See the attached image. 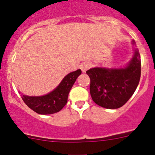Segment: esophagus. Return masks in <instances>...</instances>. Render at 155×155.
<instances>
[{"label": "esophagus", "instance_id": "obj_1", "mask_svg": "<svg viewBox=\"0 0 155 155\" xmlns=\"http://www.w3.org/2000/svg\"><path fill=\"white\" fill-rule=\"evenodd\" d=\"M79 67H80V69L82 70V71L83 72V73H85L86 70H87L91 68V64L89 63H87V62H84V63L81 64Z\"/></svg>", "mask_w": 155, "mask_h": 155}]
</instances>
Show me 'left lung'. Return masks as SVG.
<instances>
[{
	"mask_svg": "<svg viewBox=\"0 0 155 155\" xmlns=\"http://www.w3.org/2000/svg\"><path fill=\"white\" fill-rule=\"evenodd\" d=\"M133 44L135 42L133 40ZM91 79L90 94L96 104L107 109H118L126 104L139 85L141 60L138 49L124 68H94L87 70Z\"/></svg>",
	"mask_w": 155,
	"mask_h": 155,
	"instance_id": "obj_1",
	"label": "left lung"
}]
</instances>
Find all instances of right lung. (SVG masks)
<instances>
[{
    "mask_svg": "<svg viewBox=\"0 0 155 155\" xmlns=\"http://www.w3.org/2000/svg\"><path fill=\"white\" fill-rule=\"evenodd\" d=\"M81 73V70L70 73L64 78L58 86L48 94L40 97L22 95L21 99L30 109L40 115L56 113L66 105L69 92Z\"/></svg>",
    "mask_w": 155,
    "mask_h": 155,
    "instance_id": "obj_1",
    "label": "right lung"
}]
</instances>
